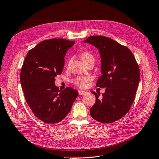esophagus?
<instances>
[{
  "label": "esophagus",
  "mask_w": 159,
  "mask_h": 159,
  "mask_svg": "<svg viewBox=\"0 0 159 159\" xmlns=\"http://www.w3.org/2000/svg\"><path fill=\"white\" fill-rule=\"evenodd\" d=\"M86 94V92L84 90H79V95H84Z\"/></svg>",
  "instance_id": "esophagus-1"
}]
</instances>
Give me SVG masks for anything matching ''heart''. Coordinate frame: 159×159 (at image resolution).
I'll return each instance as SVG.
<instances>
[{
  "label": "heart",
  "instance_id": "1",
  "mask_svg": "<svg viewBox=\"0 0 159 159\" xmlns=\"http://www.w3.org/2000/svg\"><path fill=\"white\" fill-rule=\"evenodd\" d=\"M81 58L83 60L84 63L90 60H94L93 55L88 52H83L81 53ZM71 59H70L68 61V64L71 62ZM92 80V78L89 76H78L73 80V83L75 85L77 86L80 88H85L87 86L89 82Z\"/></svg>",
  "mask_w": 159,
  "mask_h": 159
}]
</instances>
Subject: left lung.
<instances>
[{"label":"left lung","mask_w":159,"mask_h":159,"mask_svg":"<svg viewBox=\"0 0 159 159\" xmlns=\"http://www.w3.org/2000/svg\"><path fill=\"white\" fill-rule=\"evenodd\" d=\"M84 42L100 51L102 75L96 86L106 89L102 96L92 92L96 102L90 114L97 121L110 124L124 117L134 103L140 79L139 65L129 49L110 38L90 36Z\"/></svg>","instance_id":"8db88e82"}]
</instances>
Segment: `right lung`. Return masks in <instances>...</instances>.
<instances>
[{
    "label": "right lung",
    "mask_w": 159,
    "mask_h": 159,
    "mask_svg": "<svg viewBox=\"0 0 159 159\" xmlns=\"http://www.w3.org/2000/svg\"><path fill=\"white\" fill-rule=\"evenodd\" d=\"M75 41L50 39L30 49L20 72V82L25 101L34 115L48 124H57L69 113L78 96L66 87L59 90L55 76L62 73L66 52Z\"/></svg>",
    "instance_id": "add662e5"
}]
</instances>
